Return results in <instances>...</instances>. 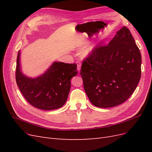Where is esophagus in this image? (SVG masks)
I'll use <instances>...</instances> for the list:
<instances>
[{
  "mask_svg": "<svg viewBox=\"0 0 152 152\" xmlns=\"http://www.w3.org/2000/svg\"><path fill=\"white\" fill-rule=\"evenodd\" d=\"M77 70L79 72H80V68H81V63L80 61H77Z\"/></svg>",
  "mask_w": 152,
  "mask_h": 152,
  "instance_id": "obj_1",
  "label": "esophagus"
}]
</instances>
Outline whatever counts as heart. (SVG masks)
Returning <instances> with one entry per match:
<instances>
[{
  "instance_id": "heart-1",
  "label": "heart",
  "mask_w": 152,
  "mask_h": 152,
  "mask_svg": "<svg viewBox=\"0 0 152 152\" xmlns=\"http://www.w3.org/2000/svg\"><path fill=\"white\" fill-rule=\"evenodd\" d=\"M91 49H88V50H86V54L88 53L89 52V50H90Z\"/></svg>"
}]
</instances>
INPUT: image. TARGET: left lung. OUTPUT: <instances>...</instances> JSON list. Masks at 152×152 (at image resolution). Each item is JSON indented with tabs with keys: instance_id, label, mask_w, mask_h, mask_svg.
<instances>
[{
	"instance_id": "obj_1",
	"label": "left lung",
	"mask_w": 152,
	"mask_h": 152,
	"mask_svg": "<svg viewBox=\"0 0 152 152\" xmlns=\"http://www.w3.org/2000/svg\"><path fill=\"white\" fill-rule=\"evenodd\" d=\"M141 56L130 30L124 26L108 45H98L82 62L80 75L92 104L119 105L130 97L140 80Z\"/></svg>"
}]
</instances>
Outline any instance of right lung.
<instances>
[{
	"label": "right lung",
	"instance_id": "obj_1",
	"mask_svg": "<svg viewBox=\"0 0 152 152\" xmlns=\"http://www.w3.org/2000/svg\"><path fill=\"white\" fill-rule=\"evenodd\" d=\"M19 52L17 56L16 80L21 94L33 107L52 110L61 108L66 102L70 80L77 75V65L54 62L44 74L30 79L20 70Z\"/></svg>",
	"mask_w": 152,
	"mask_h": 152
}]
</instances>
